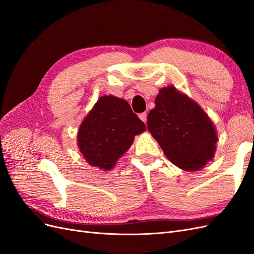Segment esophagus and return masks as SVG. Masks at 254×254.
I'll return each instance as SVG.
<instances>
[{"mask_svg": "<svg viewBox=\"0 0 254 254\" xmlns=\"http://www.w3.org/2000/svg\"><path fill=\"white\" fill-rule=\"evenodd\" d=\"M139 118H140V120H141L142 122L146 123V121H147V114H146L145 112H143V113H141V114L139 115Z\"/></svg>", "mask_w": 254, "mask_h": 254, "instance_id": "34e87169", "label": "esophagus"}]
</instances>
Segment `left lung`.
Returning <instances> with one entry per match:
<instances>
[{
    "label": "left lung",
    "mask_w": 254,
    "mask_h": 254,
    "mask_svg": "<svg viewBox=\"0 0 254 254\" xmlns=\"http://www.w3.org/2000/svg\"><path fill=\"white\" fill-rule=\"evenodd\" d=\"M147 128L173 164L199 171L213 158L217 134L213 123L195 102L174 87L161 89Z\"/></svg>",
    "instance_id": "8db88e82"
}]
</instances>
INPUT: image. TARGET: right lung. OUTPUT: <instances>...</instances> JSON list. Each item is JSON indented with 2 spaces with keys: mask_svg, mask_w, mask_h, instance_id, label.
<instances>
[{
  "mask_svg": "<svg viewBox=\"0 0 254 254\" xmlns=\"http://www.w3.org/2000/svg\"><path fill=\"white\" fill-rule=\"evenodd\" d=\"M145 129L126 101L103 96L79 128V150L89 164L109 171Z\"/></svg>",
  "mask_w": 254,
  "mask_h": 254,
  "instance_id": "1",
  "label": "right lung"
}]
</instances>
